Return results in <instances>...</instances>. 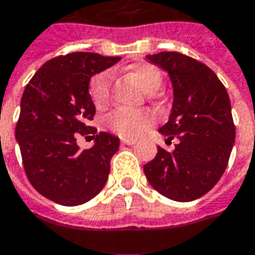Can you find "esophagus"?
I'll return each mask as SVG.
<instances>
[{
  "mask_svg": "<svg viewBox=\"0 0 255 255\" xmlns=\"http://www.w3.org/2000/svg\"><path fill=\"white\" fill-rule=\"evenodd\" d=\"M121 143L123 144H127V146H132V144L137 143V140L135 138H121Z\"/></svg>",
  "mask_w": 255,
  "mask_h": 255,
  "instance_id": "obj_1",
  "label": "esophagus"
}]
</instances>
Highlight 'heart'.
Listing matches in <instances>:
<instances>
[{
    "label": "heart",
    "mask_w": 255,
    "mask_h": 255,
    "mask_svg": "<svg viewBox=\"0 0 255 255\" xmlns=\"http://www.w3.org/2000/svg\"><path fill=\"white\" fill-rule=\"evenodd\" d=\"M129 71L149 92L159 89L163 81L160 70L147 62L134 64ZM111 81L112 74L109 71H101L90 79L89 95L96 108H105L109 104ZM154 121L156 117L151 111L129 108H117L105 118L106 127L123 137H138L144 134L154 124Z\"/></svg>",
    "instance_id": "b5f03b06"
}]
</instances>
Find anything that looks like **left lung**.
I'll return each mask as SVG.
<instances>
[{
    "instance_id": "1",
    "label": "left lung",
    "mask_w": 255,
    "mask_h": 255,
    "mask_svg": "<svg viewBox=\"0 0 255 255\" xmlns=\"http://www.w3.org/2000/svg\"><path fill=\"white\" fill-rule=\"evenodd\" d=\"M147 59L168 71L174 87L169 121L159 128L175 150L157 147L144 165L150 185L175 201H193L209 193L223 175L235 141L231 101L218 76L203 62L179 52Z\"/></svg>"
}]
</instances>
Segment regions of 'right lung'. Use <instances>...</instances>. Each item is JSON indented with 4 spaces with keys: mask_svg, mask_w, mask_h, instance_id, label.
I'll list each match as a JSON object with an SVG mask.
<instances>
[{
    "mask_svg": "<svg viewBox=\"0 0 255 255\" xmlns=\"http://www.w3.org/2000/svg\"><path fill=\"white\" fill-rule=\"evenodd\" d=\"M120 61L93 52H71L45 62L26 86L15 126L24 172L36 191L61 206L98 196L108 181L120 138L89 127L96 108L92 76ZM92 133L93 148L80 151L77 135Z\"/></svg>",
    "mask_w": 255,
    "mask_h": 255,
    "instance_id": "add662e5",
    "label": "right lung"
}]
</instances>
